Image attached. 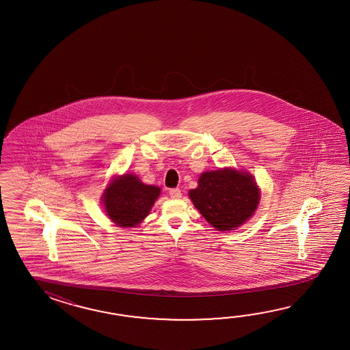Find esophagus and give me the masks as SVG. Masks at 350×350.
<instances>
[{
	"label": "esophagus",
	"mask_w": 350,
	"mask_h": 350,
	"mask_svg": "<svg viewBox=\"0 0 350 350\" xmlns=\"http://www.w3.org/2000/svg\"><path fill=\"white\" fill-rule=\"evenodd\" d=\"M169 195L172 196V199H180L181 198V190L180 189H170L169 190Z\"/></svg>",
	"instance_id": "1"
}]
</instances>
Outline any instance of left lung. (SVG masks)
Listing matches in <instances>:
<instances>
[{
    "mask_svg": "<svg viewBox=\"0 0 350 350\" xmlns=\"http://www.w3.org/2000/svg\"><path fill=\"white\" fill-rule=\"evenodd\" d=\"M193 206L213 228L234 230L253 216L260 190L247 172L225 167L202 172L198 187L189 191Z\"/></svg>",
    "mask_w": 350,
    "mask_h": 350,
    "instance_id": "left-lung-1",
    "label": "left lung"
}]
</instances>
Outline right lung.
Segmentation results:
<instances>
[{
	"label": "right lung",
	"instance_id": "obj_1",
	"mask_svg": "<svg viewBox=\"0 0 350 350\" xmlns=\"http://www.w3.org/2000/svg\"><path fill=\"white\" fill-rule=\"evenodd\" d=\"M161 189L145 185L133 174L112 178L105 189L103 204L112 223L122 228H135L149 215Z\"/></svg>",
	"mask_w": 350,
	"mask_h": 350
}]
</instances>
